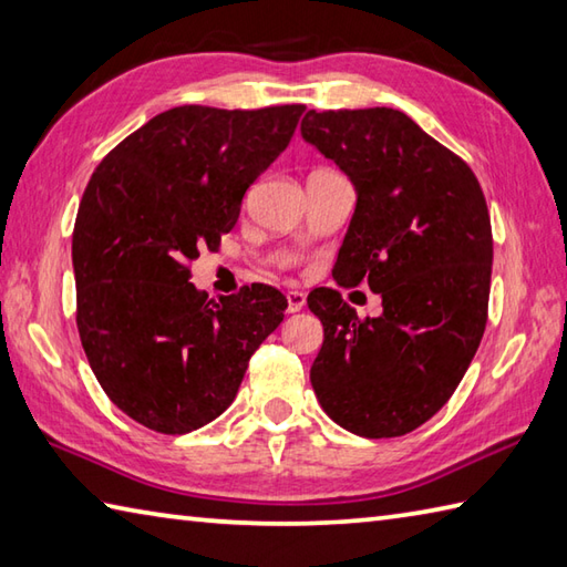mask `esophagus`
<instances>
[{
	"label": "esophagus",
	"instance_id": "esophagus-1",
	"mask_svg": "<svg viewBox=\"0 0 567 567\" xmlns=\"http://www.w3.org/2000/svg\"><path fill=\"white\" fill-rule=\"evenodd\" d=\"M286 306H288V313H298V310L306 306V293L303 291H288L286 293Z\"/></svg>",
	"mask_w": 567,
	"mask_h": 567
}]
</instances>
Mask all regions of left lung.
Masks as SVG:
<instances>
[{
  "label": "left lung",
  "mask_w": 567,
  "mask_h": 567,
  "mask_svg": "<svg viewBox=\"0 0 567 567\" xmlns=\"http://www.w3.org/2000/svg\"><path fill=\"white\" fill-rule=\"evenodd\" d=\"M300 134L357 188L334 281H367L384 308L357 318L332 288L308 296L326 334L310 384L344 431L406 435L453 396L487 326V200L465 161L399 110H310Z\"/></svg>",
  "instance_id": "obj_1"
}]
</instances>
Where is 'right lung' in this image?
I'll use <instances>...</instances> for the list:
<instances>
[{
    "label": "right lung",
    "instance_id": "right-lung-1",
    "mask_svg": "<svg viewBox=\"0 0 567 567\" xmlns=\"http://www.w3.org/2000/svg\"><path fill=\"white\" fill-rule=\"evenodd\" d=\"M306 105L156 114L100 161L73 229L75 322L110 401L156 433L215 421L249 357L281 326L271 286L207 300L200 249L237 225L241 198L291 142Z\"/></svg>",
    "mask_w": 567,
    "mask_h": 567
}]
</instances>
